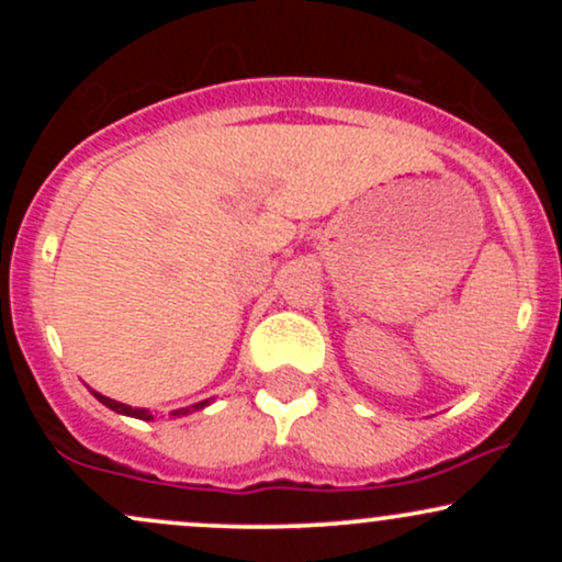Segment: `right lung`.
<instances>
[{"label": "right lung", "mask_w": 562, "mask_h": 562, "mask_svg": "<svg viewBox=\"0 0 562 562\" xmlns=\"http://www.w3.org/2000/svg\"><path fill=\"white\" fill-rule=\"evenodd\" d=\"M97 398H100L102 404L105 406H111L113 412H121V415H128V417H137V420H153V415L147 409H132V406H126V404H121V402H113V398H108V396H102V393H94ZM209 404V402H200V404H192V406H184V409H177V412H171L173 417H179V415H187V412H195V409H203V406Z\"/></svg>", "instance_id": "1"}]
</instances>
